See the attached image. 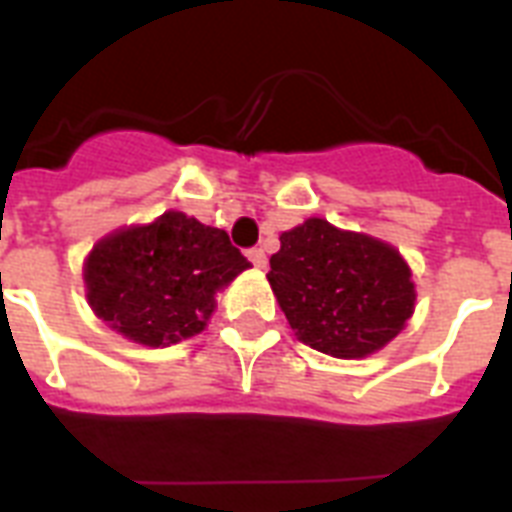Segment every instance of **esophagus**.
Returning a JSON list of instances; mask_svg holds the SVG:
<instances>
[{"label":"esophagus","instance_id":"1","mask_svg":"<svg viewBox=\"0 0 512 512\" xmlns=\"http://www.w3.org/2000/svg\"><path fill=\"white\" fill-rule=\"evenodd\" d=\"M247 257L252 260V265H255V268H265V265H268V257H265V252L260 247L249 249Z\"/></svg>","mask_w":512,"mask_h":512}]
</instances>
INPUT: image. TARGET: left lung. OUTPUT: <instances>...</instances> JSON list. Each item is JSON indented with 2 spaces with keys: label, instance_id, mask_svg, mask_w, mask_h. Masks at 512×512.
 Segmentation results:
<instances>
[{
  "label": "left lung",
  "instance_id": "obj_1",
  "mask_svg": "<svg viewBox=\"0 0 512 512\" xmlns=\"http://www.w3.org/2000/svg\"><path fill=\"white\" fill-rule=\"evenodd\" d=\"M271 289L297 340L335 358L385 348L414 313L412 271L398 249L311 217L281 233Z\"/></svg>",
  "mask_w": 512,
  "mask_h": 512
}]
</instances>
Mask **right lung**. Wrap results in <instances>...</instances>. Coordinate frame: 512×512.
I'll return each mask as SVG.
<instances>
[{"label": "right lung", "instance_id": "1", "mask_svg": "<svg viewBox=\"0 0 512 512\" xmlns=\"http://www.w3.org/2000/svg\"><path fill=\"white\" fill-rule=\"evenodd\" d=\"M247 268L228 233L170 209L154 223L100 239L84 260V287L108 327L164 348L199 335L217 292Z\"/></svg>", "mask_w": 512, "mask_h": 512}]
</instances>
